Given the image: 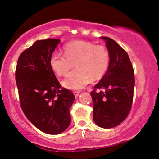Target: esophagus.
I'll use <instances>...</instances> for the list:
<instances>
[{"mask_svg": "<svg viewBox=\"0 0 159 159\" xmlns=\"http://www.w3.org/2000/svg\"><path fill=\"white\" fill-rule=\"evenodd\" d=\"M79 93H80V92H78V91L73 92V94H74V95H75V97H78V96L79 95Z\"/></svg>", "mask_w": 159, "mask_h": 159, "instance_id": "obj_1", "label": "esophagus"}]
</instances>
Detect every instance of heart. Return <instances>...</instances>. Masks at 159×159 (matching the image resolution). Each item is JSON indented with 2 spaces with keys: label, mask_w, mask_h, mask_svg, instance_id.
I'll list each match as a JSON object with an SVG mask.
<instances>
[{
  "label": "heart",
  "mask_w": 159,
  "mask_h": 159,
  "mask_svg": "<svg viewBox=\"0 0 159 159\" xmlns=\"http://www.w3.org/2000/svg\"><path fill=\"white\" fill-rule=\"evenodd\" d=\"M65 55L54 51L49 64L56 75L67 74L75 66L77 69L70 72L61 84L70 89H81L93 80L101 78L107 71L110 56L106 48L89 41L77 40L64 47Z\"/></svg>",
  "instance_id": "heart-1"
}]
</instances>
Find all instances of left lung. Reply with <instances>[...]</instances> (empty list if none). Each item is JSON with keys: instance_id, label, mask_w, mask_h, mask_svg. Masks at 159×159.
I'll list each match as a JSON object with an SVG mask.
<instances>
[{"instance_id": "left-lung-1", "label": "left lung", "mask_w": 159, "mask_h": 159, "mask_svg": "<svg viewBox=\"0 0 159 159\" xmlns=\"http://www.w3.org/2000/svg\"><path fill=\"white\" fill-rule=\"evenodd\" d=\"M100 38L106 42L110 63L107 72L90 93L93 100V120L99 127L111 128L124 121L129 114L135 78L126 51L111 38ZM96 89L102 91L96 92Z\"/></svg>"}]
</instances>
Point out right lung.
I'll list each match as a JSON object with an SVG mask.
<instances>
[{
  "label": "right lung",
  "mask_w": 159,
  "mask_h": 159,
  "mask_svg": "<svg viewBox=\"0 0 159 159\" xmlns=\"http://www.w3.org/2000/svg\"><path fill=\"white\" fill-rule=\"evenodd\" d=\"M58 39L37 40L18 59L15 78L20 102L28 120L48 134H59L71 122L75 95L61 88L49 64Z\"/></svg>",
  "instance_id": "add662e5"
}]
</instances>
